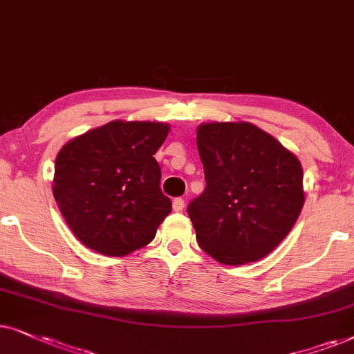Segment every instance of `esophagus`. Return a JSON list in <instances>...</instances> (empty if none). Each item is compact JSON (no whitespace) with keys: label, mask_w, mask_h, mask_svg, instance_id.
Wrapping results in <instances>:
<instances>
[{"label":"esophagus","mask_w":354,"mask_h":354,"mask_svg":"<svg viewBox=\"0 0 354 354\" xmlns=\"http://www.w3.org/2000/svg\"><path fill=\"white\" fill-rule=\"evenodd\" d=\"M183 209H185V199H183V197H176V199H173V210L181 212Z\"/></svg>","instance_id":"esophagus-1"}]
</instances>
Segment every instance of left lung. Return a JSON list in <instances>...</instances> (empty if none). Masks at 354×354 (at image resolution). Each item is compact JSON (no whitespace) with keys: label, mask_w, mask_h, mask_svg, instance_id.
Wrapping results in <instances>:
<instances>
[{"label":"left lung","mask_w":354,"mask_h":354,"mask_svg":"<svg viewBox=\"0 0 354 354\" xmlns=\"http://www.w3.org/2000/svg\"><path fill=\"white\" fill-rule=\"evenodd\" d=\"M205 189L187 215L204 251L226 266L256 262L283 241L304 204L295 153L251 122L197 128Z\"/></svg>","instance_id":"left-lung-1"}]
</instances>
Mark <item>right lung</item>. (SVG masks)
<instances>
[{
  "instance_id": "add662e5",
  "label": "right lung",
  "mask_w": 354,
  "mask_h": 354,
  "mask_svg": "<svg viewBox=\"0 0 354 354\" xmlns=\"http://www.w3.org/2000/svg\"><path fill=\"white\" fill-rule=\"evenodd\" d=\"M168 133L163 122L111 121L59 150L53 196L84 246L120 257L155 238L171 212L153 158Z\"/></svg>"
}]
</instances>
